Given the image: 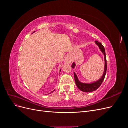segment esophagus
<instances>
[{
    "instance_id": "esophagus-1",
    "label": "esophagus",
    "mask_w": 128,
    "mask_h": 128,
    "mask_svg": "<svg viewBox=\"0 0 128 128\" xmlns=\"http://www.w3.org/2000/svg\"><path fill=\"white\" fill-rule=\"evenodd\" d=\"M64 62V64H70L72 62V60L69 57H66L65 58Z\"/></svg>"
}]
</instances>
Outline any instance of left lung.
Listing matches in <instances>:
<instances>
[{
    "label": "left lung",
    "mask_w": 128,
    "mask_h": 128,
    "mask_svg": "<svg viewBox=\"0 0 128 128\" xmlns=\"http://www.w3.org/2000/svg\"><path fill=\"white\" fill-rule=\"evenodd\" d=\"M95 44L98 46L99 48L100 49V51H101L104 56V73L102 75V76L100 78L94 82H92L91 83H83L80 81L79 80L78 77H77L76 73H74V78L75 80V83L76 86H77L80 90L82 91L85 92H91L94 91H96V89L99 88V86H101L102 84L103 80L105 77L106 74V70H107V63H106V53L105 50H104V48L102 45L101 44V42H98L97 40H96L94 42ZM76 66L75 63L74 62L72 65V68L74 69Z\"/></svg>",
    "instance_id": "1"
}]
</instances>
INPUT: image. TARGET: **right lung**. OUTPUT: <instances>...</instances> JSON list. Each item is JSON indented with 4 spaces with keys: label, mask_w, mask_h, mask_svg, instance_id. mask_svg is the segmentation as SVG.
<instances>
[{
    "label": "right lung",
    "mask_w": 128,
    "mask_h": 128,
    "mask_svg": "<svg viewBox=\"0 0 128 128\" xmlns=\"http://www.w3.org/2000/svg\"><path fill=\"white\" fill-rule=\"evenodd\" d=\"M34 32H32V33H34ZM61 69H60V72H61ZM54 91V90H53V91H52V92H51V93H52V92H53V91ZM51 93H50V94H51Z\"/></svg>",
    "instance_id": "add662e5"
}]
</instances>
